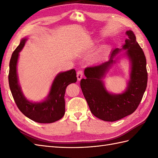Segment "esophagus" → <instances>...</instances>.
<instances>
[{
  "mask_svg": "<svg viewBox=\"0 0 158 158\" xmlns=\"http://www.w3.org/2000/svg\"><path fill=\"white\" fill-rule=\"evenodd\" d=\"M83 75V71H81V70H79V71H77V80H78V81H80V80L82 79Z\"/></svg>",
  "mask_w": 158,
  "mask_h": 158,
  "instance_id": "1",
  "label": "esophagus"
}]
</instances>
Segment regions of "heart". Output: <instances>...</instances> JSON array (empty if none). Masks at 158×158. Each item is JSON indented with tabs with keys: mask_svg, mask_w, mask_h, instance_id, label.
Wrapping results in <instances>:
<instances>
[{
	"mask_svg": "<svg viewBox=\"0 0 158 158\" xmlns=\"http://www.w3.org/2000/svg\"><path fill=\"white\" fill-rule=\"evenodd\" d=\"M110 47L108 45H103L101 48L100 49V52L98 53V54L96 56V59L97 60H100L102 57L105 56L106 53H107V52L109 51Z\"/></svg>",
	"mask_w": 158,
	"mask_h": 158,
	"instance_id": "b5f03b06",
	"label": "heart"
}]
</instances>
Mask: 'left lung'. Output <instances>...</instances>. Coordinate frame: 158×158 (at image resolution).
I'll list each match as a JSON object with an SVG mask.
<instances>
[{
  "mask_svg": "<svg viewBox=\"0 0 158 158\" xmlns=\"http://www.w3.org/2000/svg\"><path fill=\"white\" fill-rule=\"evenodd\" d=\"M127 38L122 48L111 52L109 60L84 70L85 79L80 85L94 115L106 122H115L131 115L141 101L147 84V62L143 49L136 41L134 32H126ZM125 52L117 57L120 51ZM121 56L129 60L130 79L126 89L120 94H113L106 89L103 78L111 66Z\"/></svg>",
  "mask_w": 158,
  "mask_h": 158,
  "instance_id": "left-lung-1",
  "label": "left lung"
}]
</instances>
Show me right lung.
<instances>
[{
    "label": "right lung",
    "mask_w": 158,
    "mask_h": 158,
    "mask_svg": "<svg viewBox=\"0 0 158 158\" xmlns=\"http://www.w3.org/2000/svg\"><path fill=\"white\" fill-rule=\"evenodd\" d=\"M27 37L22 39L13 52L9 62V83L15 102L23 115L36 122L49 123L60 119L65 113L64 94L66 87L77 81L75 69L59 73L53 79L48 96L40 102H32L22 92L17 72L19 52L25 45Z\"/></svg>",
    "instance_id": "add662e5"
}]
</instances>
